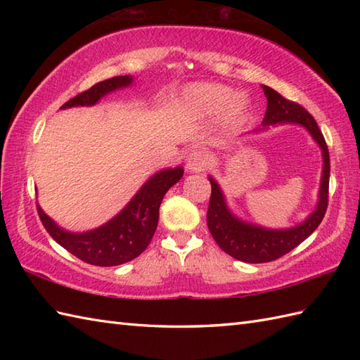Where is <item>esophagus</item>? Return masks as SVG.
<instances>
[{
    "instance_id": "1",
    "label": "esophagus",
    "mask_w": 360,
    "mask_h": 360,
    "mask_svg": "<svg viewBox=\"0 0 360 360\" xmlns=\"http://www.w3.org/2000/svg\"><path fill=\"white\" fill-rule=\"evenodd\" d=\"M186 160L190 172H202L209 165V156L204 155L202 151H192Z\"/></svg>"
}]
</instances>
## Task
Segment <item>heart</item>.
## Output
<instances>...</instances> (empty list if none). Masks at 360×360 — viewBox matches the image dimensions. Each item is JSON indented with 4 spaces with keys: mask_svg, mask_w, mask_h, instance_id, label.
<instances>
[{
    "mask_svg": "<svg viewBox=\"0 0 360 360\" xmlns=\"http://www.w3.org/2000/svg\"><path fill=\"white\" fill-rule=\"evenodd\" d=\"M186 103L190 110L204 116H218L227 110L226 116L231 122L240 120L246 110L243 97H236L231 88L218 83H201L187 89Z\"/></svg>",
    "mask_w": 360,
    "mask_h": 360,
    "instance_id": "heart-1",
    "label": "heart"
}]
</instances>
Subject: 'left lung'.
<instances>
[{"label": "left lung", "mask_w": 360, "mask_h": 360, "mask_svg": "<svg viewBox=\"0 0 360 360\" xmlns=\"http://www.w3.org/2000/svg\"><path fill=\"white\" fill-rule=\"evenodd\" d=\"M263 91L267 98V108L262 125L266 128L275 124H298L307 128L322 148L323 173L317 209L311 213L304 223L286 229V231H271V229L243 223L238 218H235L229 212L218 184L213 178H209L212 184L207 210L209 231L213 240L226 254L244 263H267L286 255L316 231L328 209V188H330L331 170L330 151H328V145L317 122L300 103L289 101L266 85H263ZM264 128L258 129L262 131Z\"/></svg>", "instance_id": "left-lung-1"}]
</instances>
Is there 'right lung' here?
I'll list each match as a JSON object with an SVG mask.
<instances>
[{
    "mask_svg": "<svg viewBox=\"0 0 360 360\" xmlns=\"http://www.w3.org/2000/svg\"><path fill=\"white\" fill-rule=\"evenodd\" d=\"M131 82L133 79L129 75H116V77L98 82L94 86L70 98L62 105V108L91 106L97 103L98 98L105 94L128 86ZM182 174H184L182 167H176L173 170H162L151 176L117 217L91 232H66L46 215L40 205H37V212L52 238L82 262L94 266L124 264L139 257L148 248L158 227L162 198L167 190L182 178Z\"/></svg>",
    "mask_w": 360,
    "mask_h": 360,
    "instance_id": "1",
    "label": "right lung"
}]
</instances>
